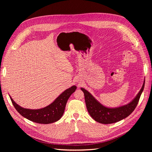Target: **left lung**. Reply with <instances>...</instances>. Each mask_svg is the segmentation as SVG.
Wrapping results in <instances>:
<instances>
[{"instance_id":"left-lung-1","label":"left lung","mask_w":152,"mask_h":152,"mask_svg":"<svg viewBox=\"0 0 152 152\" xmlns=\"http://www.w3.org/2000/svg\"><path fill=\"white\" fill-rule=\"evenodd\" d=\"M145 80L141 89L134 100L128 104L117 107H107L97 101L87 90L81 88L84 93L86 106L91 117L97 122L102 124H111L118 122L131 114L138 104L143 91Z\"/></svg>"}]
</instances>
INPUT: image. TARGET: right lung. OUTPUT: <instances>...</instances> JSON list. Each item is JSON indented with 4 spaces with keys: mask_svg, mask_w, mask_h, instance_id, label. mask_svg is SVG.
Here are the masks:
<instances>
[{
    "mask_svg": "<svg viewBox=\"0 0 152 152\" xmlns=\"http://www.w3.org/2000/svg\"><path fill=\"white\" fill-rule=\"evenodd\" d=\"M76 86H72L61 93L51 104L38 110L23 108L18 105L10 96V97L15 110L21 116L35 123L50 124L57 121L61 118L69 98L76 91Z\"/></svg>",
    "mask_w": 152,
    "mask_h": 152,
    "instance_id": "obj_1",
    "label": "right lung"
}]
</instances>
